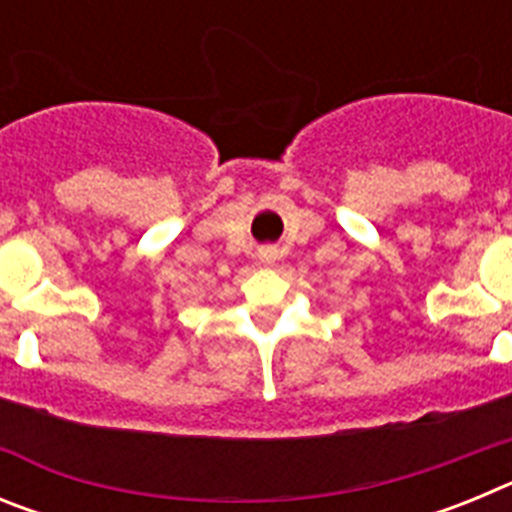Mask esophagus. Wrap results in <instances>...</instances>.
<instances>
[{"label": "esophagus", "instance_id": "1", "mask_svg": "<svg viewBox=\"0 0 512 512\" xmlns=\"http://www.w3.org/2000/svg\"><path fill=\"white\" fill-rule=\"evenodd\" d=\"M277 256H279V253H277V248H274V246H264L259 251V259L264 261V264H274V261H277Z\"/></svg>", "mask_w": 512, "mask_h": 512}]
</instances>
